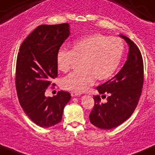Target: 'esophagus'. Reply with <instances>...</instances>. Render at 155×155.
<instances>
[{"mask_svg": "<svg viewBox=\"0 0 155 155\" xmlns=\"http://www.w3.org/2000/svg\"><path fill=\"white\" fill-rule=\"evenodd\" d=\"M81 94H82V93H81V92H76V91H72V92H71V95H72V97L81 96Z\"/></svg>", "mask_w": 155, "mask_h": 155, "instance_id": "34e87169", "label": "esophagus"}]
</instances>
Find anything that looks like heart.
I'll use <instances>...</instances> for the list:
<instances>
[{
    "label": "heart",
    "instance_id": "heart-1",
    "mask_svg": "<svg viewBox=\"0 0 155 155\" xmlns=\"http://www.w3.org/2000/svg\"><path fill=\"white\" fill-rule=\"evenodd\" d=\"M124 51L121 39L93 34L76 40L71 50H60L56 55L58 70L67 72L75 61H81L80 72H72L61 80L64 89L83 91L94 82L108 80L119 68Z\"/></svg>",
    "mask_w": 155,
    "mask_h": 155
}]
</instances>
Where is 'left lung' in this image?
<instances>
[{
    "instance_id": "obj_1",
    "label": "left lung",
    "mask_w": 155,
    "mask_h": 155,
    "mask_svg": "<svg viewBox=\"0 0 155 155\" xmlns=\"http://www.w3.org/2000/svg\"><path fill=\"white\" fill-rule=\"evenodd\" d=\"M129 46L127 60L110 81L97 87L102 97L108 94L105 103L100 96L94 97V107L89 115L91 123L102 130H110L124 122L136 108L143 83V64L137 45L127 36L120 34Z\"/></svg>"
}]
</instances>
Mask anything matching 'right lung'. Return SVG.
I'll list each match as a JSON object with an SVG mask.
<instances>
[{"label": "right lung", "instance_id": "1", "mask_svg": "<svg viewBox=\"0 0 155 155\" xmlns=\"http://www.w3.org/2000/svg\"><path fill=\"white\" fill-rule=\"evenodd\" d=\"M70 35L68 23L41 25L24 40L19 50L16 65V89L24 112L41 127H50L62 119L69 92L45 97L50 81L58 75L56 55Z\"/></svg>", "mask_w": 155, "mask_h": 155}]
</instances>
